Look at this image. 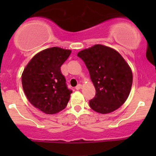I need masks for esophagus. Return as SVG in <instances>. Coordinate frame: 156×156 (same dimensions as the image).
I'll list each match as a JSON object with an SVG mask.
<instances>
[{
	"instance_id": "34e87169",
	"label": "esophagus",
	"mask_w": 156,
	"mask_h": 156,
	"mask_svg": "<svg viewBox=\"0 0 156 156\" xmlns=\"http://www.w3.org/2000/svg\"><path fill=\"white\" fill-rule=\"evenodd\" d=\"M81 88V84H78V85L76 86V87H75V89L76 90H80Z\"/></svg>"
}]
</instances>
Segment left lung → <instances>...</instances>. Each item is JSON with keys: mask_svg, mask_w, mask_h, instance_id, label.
Instances as JSON below:
<instances>
[{"mask_svg": "<svg viewBox=\"0 0 156 156\" xmlns=\"http://www.w3.org/2000/svg\"><path fill=\"white\" fill-rule=\"evenodd\" d=\"M89 71L96 95L89 101L93 110L112 112L125 103L130 94L133 74L126 61L114 49L96 44L78 52Z\"/></svg>", "mask_w": 156, "mask_h": 156, "instance_id": "left-lung-1", "label": "left lung"}]
</instances>
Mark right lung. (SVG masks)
<instances>
[{"label": "right lung", "instance_id": "obj_1", "mask_svg": "<svg viewBox=\"0 0 156 156\" xmlns=\"http://www.w3.org/2000/svg\"><path fill=\"white\" fill-rule=\"evenodd\" d=\"M70 50L57 47L37 53L22 75L26 97L32 106L46 114H55L67 106L72 90L67 87L60 67L71 54Z\"/></svg>", "mask_w": 156, "mask_h": 156}]
</instances>
